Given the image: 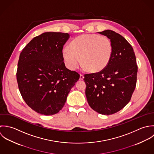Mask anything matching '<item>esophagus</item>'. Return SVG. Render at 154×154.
Masks as SVG:
<instances>
[{"label":"esophagus","instance_id":"obj_1","mask_svg":"<svg viewBox=\"0 0 154 154\" xmlns=\"http://www.w3.org/2000/svg\"><path fill=\"white\" fill-rule=\"evenodd\" d=\"M83 79H84V75L82 74H80V79H79V80H83Z\"/></svg>","mask_w":154,"mask_h":154}]
</instances>
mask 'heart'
Listing matches in <instances>:
<instances>
[{
	"label": "heart",
	"mask_w": 154,
	"mask_h": 154,
	"mask_svg": "<svg viewBox=\"0 0 154 154\" xmlns=\"http://www.w3.org/2000/svg\"><path fill=\"white\" fill-rule=\"evenodd\" d=\"M113 52L111 40L97 34L80 35L69 44V49L62 51L64 60L71 69L80 64L89 72H98L104 69L110 61Z\"/></svg>",
	"instance_id": "heart-1"
}]
</instances>
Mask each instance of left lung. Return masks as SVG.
Here are the masks:
<instances>
[{
  "label": "left lung",
  "instance_id": "left-lung-1",
  "mask_svg": "<svg viewBox=\"0 0 154 154\" xmlns=\"http://www.w3.org/2000/svg\"><path fill=\"white\" fill-rule=\"evenodd\" d=\"M99 33L111 40L112 55L104 69L84 75L86 96L94 111L111 115L130 100L136 86L137 65L133 48L122 35L110 30Z\"/></svg>",
  "mask_w": 154,
  "mask_h": 154
}]
</instances>
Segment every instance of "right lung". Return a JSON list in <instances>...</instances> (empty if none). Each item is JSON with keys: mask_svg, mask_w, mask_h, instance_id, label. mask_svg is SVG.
Listing matches in <instances>:
<instances>
[{"mask_svg": "<svg viewBox=\"0 0 154 154\" xmlns=\"http://www.w3.org/2000/svg\"><path fill=\"white\" fill-rule=\"evenodd\" d=\"M68 33L46 32L34 37L22 50L17 71L20 93L37 113L51 116L63 107L80 74L66 68L63 46Z\"/></svg>", "mask_w": 154, "mask_h": 154, "instance_id": "right-lung-1", "label": "right lung"}]
</instances>
